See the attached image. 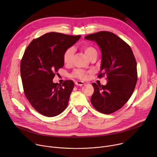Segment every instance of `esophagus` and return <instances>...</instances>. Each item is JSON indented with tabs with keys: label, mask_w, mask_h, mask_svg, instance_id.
<instances>
[{
	"label": "esophagus",
	"mask_w": 157,
	"mask_h": 157,
	"mask_svg": "<svg viewBox=\"0 0 157 157\" xmlns=\"http://www.w3.org/2000/svg\"><path fill=\"white\" fill-rule=\"evenodd\" d=\"M75 84H76V85H78V86H83V85L84 84L82 81H76V82H75Z\"/></svg>",
	"instance_id": "esophagus-1"
}]
</instances>
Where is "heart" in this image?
I'll return each mask as SVG.
<instances>
[{"label": "heart", "mask_w": 157, "mask_h": 157, "mask_svg": "<svg viewBox=\"0 0 157 157\" xmlns=\"http://www.w3.org/2000/svg\"><path fill=\"white\" fill-rule=\"evenodd\" d=\"M81 49L84 51V53L86 54V55L88 57L89 59L93 55L97 54V51L96 49L91 45H88V44L83 45L81 47ZM74 52H75V49L73 48H69L65 51L63 56V61L64 64L69 65L71 63L73 60V56H74ZM71 76L80 79H84L87 77V73L82 69H76L75 71H73V73H72V75H71Z\"/></svg>", "instance_id": "heart-1"}]
</instances>
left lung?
<instances>
[{
    "label": "left lung",
    "instance_id": "8db88e82",
    "mask_svg": "<svg viewBox=\"0 0 157 157\" xmlns=\"http://www.w3.org/2000/svg\"><path fill=\"white\" fill-rule=\"evenodd\" d=\"M95 41L101 51L98 78L107 76L106 85L93 83L94 91L91 102L104 114L121 108L132 96L137 82L136 61L130 46L115 34L101 31L84 37Z\"/></svg>",
    "mask_w": 157,
    "mask_h": 157
}]
</instances>
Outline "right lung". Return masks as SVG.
Instances as JSON below:
<instances>
[{"label": "right lung", "mask_w": 157, "mask_h": 157, "mask_svg": "<svg viewBox=\"0 0 157 157\" xmlns=\"http://www.w3.org/2000/svg\"><path fill=\"white\" fill-rule=\"evenodd\" d=\"M81 36L49 33L34 39L27 46L21 63L24 94L34 108L42 115L53 117L67 106L75 84L66 80L62 84L52 79L64 66L65 51Z\"/></svg>", "instance_id": "obj_1"}]
</instances>
